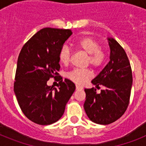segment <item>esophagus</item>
I'll use <instances>...</instances> for the list:
<instances>
[{
  "label": "esophagus",
  "mask_w": 146,
  "mask_h": 146,
  "mask_svg": "<svg viewBox=\"0 0 146 146\" xmlns=\"http://www.w3.org/2000/svg\"><path fill=\"white\" fill-rule=\"evenodd\" d=\"M76 90H82V87L80 86H78V85H76Z\"/></svg>",
  "instance_id": "34e87169"
}]
</instances>
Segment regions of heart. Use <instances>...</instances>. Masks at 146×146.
Here are the masks:
<instances>
[{
  "instance_id": "1",
  "label": "heart",
  "mask_w": 146,
  "mask_h": 146,
  "mask_svg": "<svg viewBox=\"0 0 146 146\" xmlns=\"http://www.w3.org/2000/svg\"><path fill=\"white\" fill-rule=\"evenodd\" d=\"M76 48L82 50L88 54L87 64H90L93 68L98 69L103 66L106 60L107 54L104 50L101 49L100 44L91 37L80 38L73 42ZM60 62L62 64L67 65L71 58V50L68 46L64 45L60 50L58 54ZM92 77V73L89 69L80 70L75 69L67 74V78L75 82L76 84L83 85Z\"/></svg>"
}]
</instances>
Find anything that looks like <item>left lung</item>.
<instances>
[{"mask_svg": "<svg viewBox=\"0 0 146 146\" xmlns=\"http://www.w3.org/2000/svg\"><path fill=\"white\" fill-rule=\"evenodd\" d=\"M110 61L92 83L105 89L99 94L96 88L86 89L84 109L88 117L98 124L107 125L118 120L129 105L133 75L124 49L115 39L108 38Z\"/></svg>", "mask_w": 146, "mask_h": 146, "instance_id": "1", "label": "left lung"}]
</instances>
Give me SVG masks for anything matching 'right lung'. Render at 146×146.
<instances>
[{"label": "right lung", "mask_w": 146, "mask_h": 146, "mask_svg": "<svg viewBox=\"0 0 146 146\" xmlns=\"http://www.w3.org/2000/svg\"><path fill=\"white\" fill-rule=\"evenodd\" d=\"M70 29L44 28L35 33L19 53L15 76L14 93L23 113L39 125L57 122L76 89L70 80L59 76L60 50L72 35ZM58 78V89L46 82Z\"/></svg>", "instance_id": "1"}]
</instances>
